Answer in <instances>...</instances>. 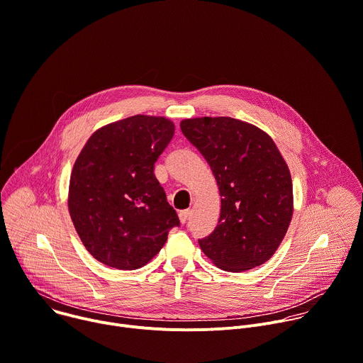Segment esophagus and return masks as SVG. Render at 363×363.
<instances>
[{"label":"esophagus","mask_w":363,"mask_h":363,"mask_svg":"<svg viewBox=\"0 0 363 363\" xmlns=\"http://www.w3.org/2000/svg\"><path fill=\"white\" fill-rule=\"evenodd\" d=\"M189 214H190V210H189V208L180 210V211H179V218H180V221H182V223H186L187 218H189Z\"/></svg>","instance_id":"obj_1"}]
</instances>
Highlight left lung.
<instances>
[{
    "label": "left lung",
    "mask_w": 363,
    "mask_h": 363,
    "mask_svg": "<svg viewBox=\"0 0 363 363\" xmlns=\"http://www.w3.org/2000/svg\"><path fill=\"white\" fill-rule=\"evenodd\" d=\"M180 128L210 164L221 196L218 224L199 240L201 251L230 272L264 264L284 240L294 211L291 173L274 140L227 116L184 119Z\"/></svg>",
    "instance_id": "obj_1"
}]
</instances>
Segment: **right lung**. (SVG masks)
<instances>
[{
    "mask_svg": "<svg viewBox=\"0 0 363 363\" xmlns=\"http://www.w3.org/2000/svg\"><path fill=\"white\" fill-rule=\"evenodd\" d=\"M174 123L135 115L98 129L81 150L69 180L68 208L85 248L118 269L146 265L180 224L155 176Z\"/></svg>",
    "mask_w": 363,
    "mask_h": 363,
    "instance_id": "1",
    "label": "right lung"
}]
</instances>
